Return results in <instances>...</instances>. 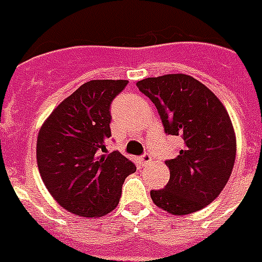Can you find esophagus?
Wrapping results in <instances>:
<instances>
[{
    "instance_id": "1",
    "label": "esophagus",
    "mask_w": 262,
    "mask_h": 262,
    "mask_svg": "<svg viewBox=\"0 0 262 262\" xmlns=\"http://www.w3.org/2000/svg\"><path fill=\"white\" fill-rule=\"evenodd\" d=\"M140 161H141V164H148V162L151 161V156L148 154V152H146V154H143V156H141Z\"/></svg>"
}]
</instances>
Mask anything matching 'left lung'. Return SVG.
Here are the masks:
<instances>
[{
  "instance_id": "obj_1",
  "label": "left lung",
  "mask_w": 262,
  "mask_h": 262,
  "mask_svg": "<svg viewBox=\"0 0 262 262\" xmlns=\"http://www.w3.org/2000/svg\"><path fill=\"white\" fill-rule=\"evenodd\" d=\"M136 84L157 106L166 135L183 141L176 158L165 161L169 182L150 191L154 204L173 215L204 208L233 169L236 137L229 114L208 87L189 75L147 77Z\"/></svg>"
}]
</instances>
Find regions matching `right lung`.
Masks as SVG:
<instances>
[{"instance_id":"1","label":"right lung","mask_w":262,"mask_h":262,"mask_svg":"<svg viewBox=\"0 0 262 262\" xmlns=\"http://www.w3.org/2000/svg\"><path fill=\"white\" fill-rule=\"evenodd\" d=\"M127 80H90L65 98L37 137V166L54 200L75 215L111 212L136 165L119 151L105 152L111 104Z\"/></svg>"}]
</instances>
